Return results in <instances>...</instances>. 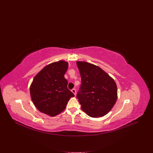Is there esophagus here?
<instances>
[{
    "mask_svg": "<svg viewBox=\"0 0 153 153\" xmlns=\"http://www.w3.org/2000/svg\"><path fill=\"white\" fill-rule=\"evenodd\" d=\"M71 91H72V93L76 96V89H73L72 90H71Z\"/></svg>",
    "mask_w": 153,
    "mask_h": 153,
    "instance_id": "1",
    "label": "esophagus"
}]
</instances>
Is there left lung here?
I'll return each mask as SVG.
<instances>
[{"label":"left lung","mask_w":153,"mask_h":153,"mask_svg":"<svg viewBox=\"0 0 153 153\" xmlns=\"http://www.w3.org/2000/svg\"><path fill=\"white\" fill-rule=\"evenodd\" d=\"M76 63L82 80L80 90L77 95L82 110L91 117L105 116L117 100L115 81L97 65L82 61Z\"/></svg>","instance_id":"obj_1"}]
</instances>
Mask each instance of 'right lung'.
<instances>
[{
	"mask_svg": "<svg viewBox=\"0 0 153 153\" xmlns=\"http://www.w3.org/2000/svg\"><path fill=\"white\" fill-rule=\"evenodd\" d=\"M68 63L59 60L50 63L34 77L30 87L31 100L37 110L54 117L62 113L71 97L74 96L68 88L64 75Z\"/></svg>",
	"mask_w": 153,
	"mask_h": 153,
	"instance_id": "1",
	"label": "right lung"
}]
</instances>
